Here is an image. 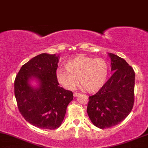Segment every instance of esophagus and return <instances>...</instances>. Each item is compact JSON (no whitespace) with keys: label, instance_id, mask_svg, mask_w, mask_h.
I'll return each instance as SVG.
<instances>
[{"label":"esophagus","instance_id":"34e87169","mask_svg":"<svg viewBox=\"0 0 148 148\" xmlns=\"http://www.w3.org/2000/svg\"><path fill=\"white\" fill-rule=\"evenodd\" d=\"M80 93H79V92H75L74 93H73V95H74V97H77V96H78L79 95Z\"/></svg>","mask_w":148,"mask_h":148}]
</instances>
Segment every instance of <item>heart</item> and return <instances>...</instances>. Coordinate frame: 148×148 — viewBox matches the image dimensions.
<instances>
[{
  "label": "heart",
  "mask_w": 148,
  "mask_h": 148,
  "mask_svg": "<svg viewBox=\"0 0 148 148\" xmlns=\"http://www.w3.org/2000/svg\"><path fill=\"white\" fill-rule=\"evenodd\" d=\"M108 71V64L104 59L78 56L66 62L65 69H58L56 77L60 84L67 90L73 89L78 79L86 90L95 92L105 84Z\"/></svg>",
  "instance_id": "b5f03b06"
}]
</instances>
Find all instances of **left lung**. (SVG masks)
<instances>
[{"label": "left lung", "mask_w": 148, "mask_h": 148, "mask_svg": "<svg viewBox=\"0 0 148 148\" xmlns=\"http://www.w3.org/2000/svg\"><path fill=\"white\" fill-rule=\"evenodd\" d=\"M113 73L103 87L89 97L87 113L92 123L101 129L119 124L132 110L134 102L135 74L123 58L109 53Z\"/></svg>", "instance_id": "1"}]
</instances>
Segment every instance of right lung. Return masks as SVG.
Instances as JSON below:
<instances>
[{"instance_id":"1","label":"right lung","mask_w":148,"mask_h":148,"mask_svg":"<svg viewBox=\"0 0 148 148\" xmlns=\"http://www.w3.org/2000/svg\"><path fill=\"white\" fill-rule=\"evenodd\" d=\"M58 61L56 54L38 55L21 67L14 81L19 112L27 122L41 129L59 127L69 103L73 99L72 91L58 86ZM32 78L40 81L38 89H33L28 84Z\"/></svg>"}]
</instances>
